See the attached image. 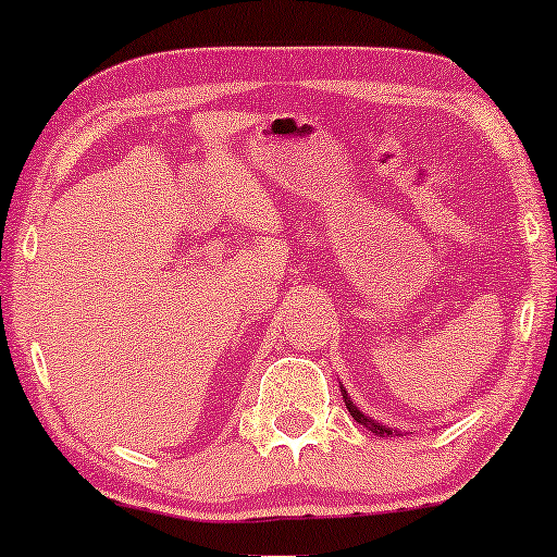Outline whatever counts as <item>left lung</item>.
<instances>
[{
  "mask_svg": "<svg viewBox=\"0 0 557 557\" xmlns=\"http://www.w3.org/2000/svg\"><path fill=\"white\" fill-rule=\"evenodd\" d=\"M342 395H345V403H347V410H349V416L355 418L357 423L360 425H364V429L368 431H372V433H383V436H393V433H398V431H393V429H385V425H380V423H375L372 421L370 416H364L362 410H357V406L352 400H349V395H347V391H342Z\"/></svg>",
  "mask_w": 557,
  "mask_h": 557,
  "instance_id": "1",
  "label": "left lung"
}]
</instances>
